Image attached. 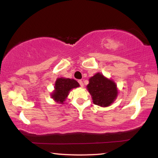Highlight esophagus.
<instances>
[{"label": "esophagus", "instance_id": "obj_1", "mask_svg": "<svg viewBox=\"0 0 158 158\" xmlns=\"http://www.w3.org/2000/svg\"><path fill=\"white\" fill-rule=\"evenodd\" d=\"M78 82H79V84H80V85H81V87H84V84H83V81H81V80H79Z\"/></svg>", "mask_w": 158, "mask_h": 158}]
</instances>
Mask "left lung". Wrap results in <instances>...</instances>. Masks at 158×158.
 <instances>
[{"instance_id":"1","label":"left lung","mask_w":158,"mask_h":158,"mask_svg":"<svg viewBox=\"0 0 158 158\" xmlns=\"http://www.w3.org/2000/svg\"><path fill=\"white\" fill-rule=\"evenodd\" d=\"M87 90L91 95L93 103L106 107L110 106L118 95L117 85L113 80L109 79L98 73L89 79Z\"/></svg>"}]
</instances>
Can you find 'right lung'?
<instances>
[{"label": "right lung", "mask_w": 158, "mask_h": 158, "mask_svg": "<svg viewBox=\"0 0 158 158\" xmlns=\"http://www.w3.org/2000/svg\"><path fill=\"white\" fill-rule=\"evenodd\" d=\"M79 86V83L73 79L58 78L55 83V89L51 96L56 102L63 104L70 90Z\"/></svg>", "instance_id": "add662e5"}]
</instances>
